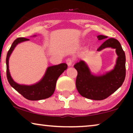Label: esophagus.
Returning <instances> with one entry per match:
<instances>
[{
    "label": "esophagus",
    "mask_w": 133,
    "mask_h": 133,
    "mask_svg": "<svg viewBox=\"0 0 133 133\" xmlns=\"http://www.w3.org/2000/svg\"><path fill=\"white\" fill-rule=\"evenodd\" d=\"M66 63L68 66H71L72 63H73V59H71V58H68V59H66Z\"/></svg>",
    "instance_id": "obj_1"
}]
</instances>
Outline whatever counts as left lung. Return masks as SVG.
<instances>
[{"mask_svg": "<svg viewBox=\"0 0 133 133\" xmlns=\"http://www.w3.org/2000/svg\"><path fill=\"white\" fill-rule=\"evenodd\" d=\"M107 36L99 35V40L107 39ZM107 47L116 49L118 57L114 70L106 74L95 76L91 74L89 68L83 61L76 63L74 67L77 70L76 86L79 94L87 99L101 101L106 99L118 90L123 84L126 76L125 54L121 43L114 38L107 39L97 51Z\"/></svg>", "mask_w": 133, "mask_h": 133, "instance_id": "obj_1", "label": "left lung"}]
</instances>
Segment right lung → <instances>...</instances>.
I'll use <instances>...</instances> for the list:
<instances>
[{"instance_id":"right-lung-1","label":"right lung","mask_w":133,"mask_h":133,"mask_svg":"<svg viewBox=\"0 0 133 133\" xmlns=\"http://www.w3.org/2000/svg\"><path fill=\"white\" fill-rule=\"evenodd\" d=\"M24 37H18L13 42L6 55V77L11 86L19 92L25 99L30 101H39L50 97L54 93L57 80L61 74L68 68L66 63H63L58 65L48 67L44 77L39 82L35 85L26 86L17 84L11 77L8 68V60L12 50L16 45L22 42L28 41Z\"/></svg>"}]
</instances>
